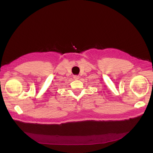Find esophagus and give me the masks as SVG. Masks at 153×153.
I'll return each mask as SVG.
<instances>
[{"label":"esophagus","instance_id":"1","mask_svg":"<svg viewBox=\"0 0 153 153\" xmlns=\"http://www.w3.org/2000/svg\"><path fill=\"white\" fill-rule=\"evenodd\" d=\"M79 76L78 75H74V78L75 79H79Z\"/></svg>","mask_w":153,"mask_h":153}]
</instances>
